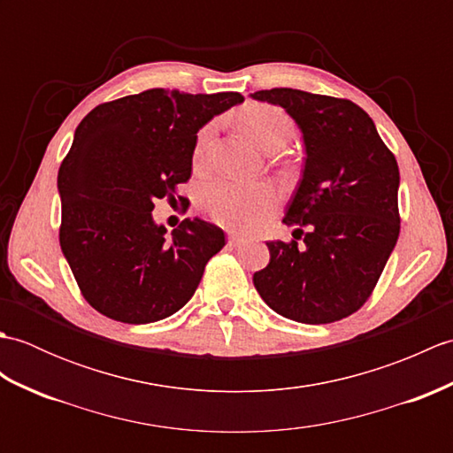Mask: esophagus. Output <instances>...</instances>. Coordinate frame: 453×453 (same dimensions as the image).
<instances>
[{
    "instance_id": "obj_1",
    "label": "esophagus",
    "mask_w": 453,
    "mask_h": 453,
    "mask_svg": "<svg viewBox=\"0 0 453 453\" xmlns=\"http://www.w3.org/2000/svg\"><path fill=\"white\" fill-rule=\"evenodd\" d=\"M227 239H229V245H239V243H243V237L239 235L237 232H229V234H227Z\"/></svg>"
}]
</instances>
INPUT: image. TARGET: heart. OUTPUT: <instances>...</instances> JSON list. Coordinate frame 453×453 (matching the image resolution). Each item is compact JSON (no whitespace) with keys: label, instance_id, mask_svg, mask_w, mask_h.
<instances>
[{"label":"heart","instance_id":"b5f03b06","mask_svg":"<svg viewBox=\"0 0 453 453\" xmlns=\"http://www.w3.org/2000/svg\"><path fill=\"white\" fill-rule=\"evenodd\" d=\"M237 124L258 148L276 151L294 136V122L276 104L249 103L237 112ZM211 127L198 132L192 151V165L202 173L208 165ZM198 204L216 224L235 229H255L278 206V190L268 182H232L211 180L202 188Z\"/></svg>","mask_w":453,"mask_h":453}]
</instances>
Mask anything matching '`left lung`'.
<instances>
[{
    "label": "left lung",
    "mask_w": 453,
    "mask_h": 453,
    "mask_svg": "<svg viewBox=\"0 0 453 453\" xmlns=\"http://www.w3.org/2000/svg\"><path fill=\"white\" fill-rule=\"evenodd\" d=\"M253 99L286 109L307 153L284 218L297 226L294 239L266 243L271 263L255 273V288L288 319L341 321L368 302L397 243V159L368 112L349 99L290 88L257 91Z\"/></svg>",
    "instance_id": "1"
}]
</instances>
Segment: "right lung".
<instances>
[{
	"label": "right lung",
	"instance_id": "1",
	"mask_svg": "<svg viewBox=\"0 0 453 453\" xmlns=\"http://www.w3.org/2000/svg\"><path fill=\"white\" fill-rule=\"evenodd\" d=\"M242 101L234 91L148 89L101 103L80 122L58 171L60 247L93 310L143 325L179 311L196 292L224 232L196 218L167 237L151 210L161 198L177 202L196 132Z\"/></svg>",
	"mask_w": 453,
	"mask_h": 453
}]
</instances>
